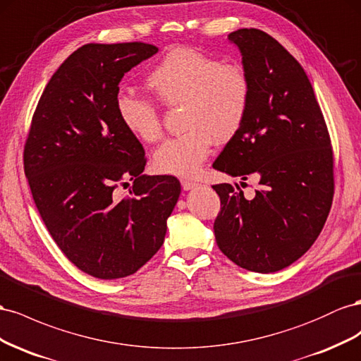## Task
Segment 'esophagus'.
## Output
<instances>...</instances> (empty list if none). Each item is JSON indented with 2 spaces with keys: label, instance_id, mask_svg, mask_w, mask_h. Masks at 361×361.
Returning <instances> with one entry per match:
<instances>
[{
  "label": "esophagus",
  "instance_id": "34e87169",
  "mask_svg": "<svg viewBox=\"0 0 361 361\" xmlns=\"http://www.w3.org/2000/svg\"><path fill=\"white\" fill-rule=\"evenodd\" d=\"M181 186H183V189H184V190H192V189H195V188H198L200 184H198V183H195V181L183 180V181H181Z\"/></svg>",
  "mask_w": 361,
  "mask_h": 361
}]
</instances>
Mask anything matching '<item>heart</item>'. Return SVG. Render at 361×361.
I'll return each mask as SVG.
<instances>
[{"instance_id": "1", "label": "heart", "mask_w": 361, "mask_h": 361, "mask_svg": "<svg viewBox=\"0 0 361 361\" xmlns=\"http://www.w3.org/2000/svg\"><path fill=\"white\" fill-rule=\"evenodd\" d=\"M147 85L168 107L183 106V135L168 139L152 156L161 173L193 177L212 151L213 140L224 143L238 135L251 98V78L239 63L193 48H175L151 69ZM116 113L133 137L152 143L161 136V121L151 99L133 94L116 97Z\"/></svg>"}]
</instances>
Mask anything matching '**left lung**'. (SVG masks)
<instances>
[{"instance_id":"1","label":"left lung","mask_w":361,"mask_h":361,"mask_svg":"<svg viewBox=\"0 0 361 361\" xmlns=\"http://www.w3.org/2000/svg\"><path fill=\"white\" fill-rule=\"evenodd\" d=\"M251 78L238 135L213 163L221 172L259 177L245 198L239 184H214L221 212L213 230L219 250L246 271H281L304 255L331 209L333 149L310 80L280 42L257 28L228 35Z\"/></svg>"}]
</instances>
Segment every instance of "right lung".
<instances>
[{"mask_svg":"<svg viewBox=\"0 0 361 361\" xmlns=\"http://www.w3.org/2000/svg\"><path fill=\"white\" fill-rule=\"evenodd\" d=\"M157 51L143 42L74 51L48 81L25 142V177L47 230L99 280L135 274L160 250L181 193L172 175L142 173L145 151L116 113L123 74ZM128 180L132 197L119 202L114 189Z\"/></svg>","mask_w":361,"mask_h":361,"instance_id":"right-lung-1","label":"right lung"}]
</instances>
